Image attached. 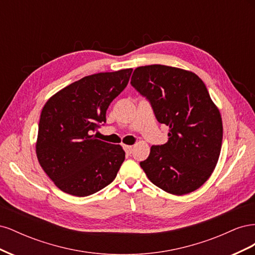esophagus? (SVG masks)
I'll list each match as a JSON object with an SVG mask.
<instances>
[{
	"instance_id": "esophagus-1",
	"label": "esophagus",
	"mask_w": 255,
	"mask_h": 255,
	"mask_svg": "<svg viewBox=\"0 0 255 255\" xmlns=\"http://www.w3.org/2000/svg\"><path fill=\"white\" fill-rule=\"evenodd\" d=\"M123 149H125V151L128 154H129L130 152H132V150H133V146L132 145H128V144H123Z\"/></svg>"
}]
</instances>
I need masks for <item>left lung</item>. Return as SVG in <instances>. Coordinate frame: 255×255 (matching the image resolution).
Masks as SVG:
<instances>
[{"mask_svg": "<svg viewBox=\"0 0 255 255\" xmlns=\"http://www.w3.org/2000/svg\"><path fill=\"white\" fill-rule=\"evenodd\" d=\"M130 84L169 127L168 141L152 145L140 163L148 179L175 196L201 187L218 163L223 134L220 112L202 80L181 68L150 65L136 68Z\"/></svg>", "mask_w": 255, "mask_h": 255, "instance_id": "1", "label": "left lung"}]
</instances>
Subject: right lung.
Returning a JSON list of instances; mask_svg holds the SVG:
<instances>
[{"mask_svg": "<svg viewBox=\"0 0 255 255\" xmlns=\"http://www.w3.org/2000/svg\"><path fill=\"white\" fill-rule=\"evenodd\" d=\"M133 69L100 72L76 81L44 104L36 141L43 171L66 194L86 197L111 184L126 158L120 144L92 134L127 87Z\"/></svg>", "mask_w": 255, "mask_h": 255, "instance_id": "add662e5", "label": "right lung"}]
</instances>
